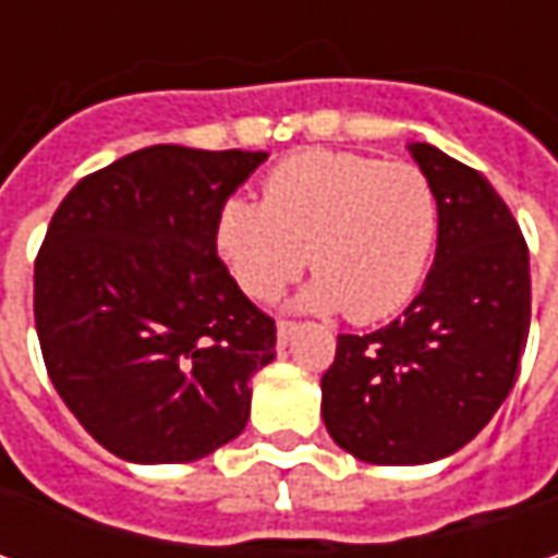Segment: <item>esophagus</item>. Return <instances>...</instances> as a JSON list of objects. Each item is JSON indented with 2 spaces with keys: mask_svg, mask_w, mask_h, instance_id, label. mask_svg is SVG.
I'll return each instance as SVG.
<instances>
[{
  "mask_svg": "<svg viewBox=\"0 0 558 558\" xmlns=\"http://www.w3.org/2000/svg\"><path fill=\"white\" fill-rule=\"evenodd\" d=\"M294 329H298L294 323H289V319H282V323L276 326V338H279V344H289L291 335H294Z\"/></svg>",
  "mask_w": 558,
  "mask_h": 558,
  "instance_id": "1",
  "label": "esophagus"
}]
</instances>
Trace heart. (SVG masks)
Listing matches in <instances>:
<instances>
[{
	"label": "heart",
	"mask_w": 558,
	"mask_h": 558,
	"mask_svg": "<svg viewBox=\"0 0 558 558\" xmlns=\"http://www.w3.org/2000/svg\"><path fill=\"white\" fill-rule=\"evenodd\" d=\"M440 207L413 163L301 151L264 183V204L229 198L214 245L247 298L269 301L311 264L307 311L375 323L403 311L435 260Z\"/></svg>",
	"instance_id": "heart-1"
}]
</instances>
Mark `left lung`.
<instances>
[{"instance_id":"8db88e82","label":"left lung","mask_w":558,"mask_h":558,"mask_svg":"<svg viewBox=\"0 0 558 558\" xmlns=\"http://www.w3.org/2000/svg\"><path fill=\"white\" fill-rule=\"evenodd\" d=\"M407 148L438 195L435 264L395 323L338 335L323 375L329 435L373 465H425L465 447L512 391L531 326L527 245L504 198L435 145Z\"/></svg>"}]
</instances>
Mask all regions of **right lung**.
I'll list each match as a JSON object with an SVG mask.
<instances>
[{"label":"right lung","instance_id":"right-lung-1","mask_svg":"<svg viewBox=\"0 0 558 558\" xmlns=\"http://www.w3.org/2000/svg\"><path fill=\"white\" fill-rule=\"evenodd\" d=\"M267 151L151 145L80 180L33 269L54 391L114 457L195 462L245 432L276 326L217 257L214 226Z\"/></svg>","mask_w":558,"mask_h":558}]
</instances>
